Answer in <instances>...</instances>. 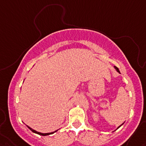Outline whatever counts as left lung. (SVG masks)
I'll return each mask as SVG.
<instances>
[{
  "label": "left lung",
  "mask_w": 146,
  "mask_h": 146,
  "mask_svg": "<svg viewBox=\"0 0 146 146\" xmlns=\"http://www.w3.org/2000/svg\"><path fill=\"white\" fill-rule=\"evenodd\" d=\"M114 68H115V70H117V72H118V73H120V70H119V69H118V68H117V67H115H115H114ZM123 124H122V125H123ZM122 125H120V126H119V127H120V126H122ZM119 127H118V128H119ZM118 128H117V129H118Z\"/></svg>",
  "instance_id": "obj_1"
}]
</instances>
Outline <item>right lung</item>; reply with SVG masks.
<instances>
[{
	"instance_id": "1",
	"label": "right lung",
	"mask_w": 146,
	"mask_h": 146,
	"mask_svg": "<svg viewBox=\"0 0 146 146\" xmlns=\"http://www.w3.org/2000/svg\"><path fill=\"white\" fill-rule=\"evenodd\" d=\"M27 127L29 128V129H30V130H31V131H33V132H34V133H36V134H40V135H42V136H46V135H49V134H54V132H56V131H57V130H56V131H53V132H50V133H41V132H39V131H35V129H31V127H29V126H27Z\"/></svg>"
}]
</instances>
